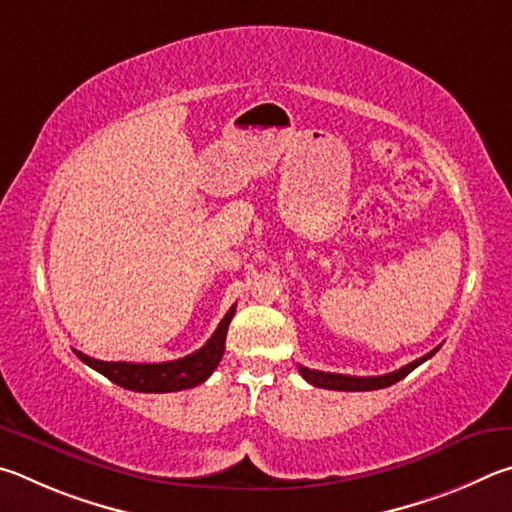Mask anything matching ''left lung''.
I'll use <instances>...</instances> for the list:
<instances>
[{
	"mask_svg": "<svg viewBox=\"0 0 512 512\" xmlns=\"http://www.w3.org/2000/svg\"><path fill=\"white\" fill-rule=\"evenodd\" d=\"M438 348L434 351H429L427 355L418 357L407 366H402V369L387 373V375H373V378H357V375H342V373H324V371H312L308 366H299V373L306 378L310 384H315L319 389H333V391H375V389H384V387H391V384L400 382L402 378H407V375L416 369V366L423 364L425 360H429Z\"/></svg>",
	"mask_w": 512,
	"mask_h": 512,
	"instance_id": "obj_1",
	"label": "left lung"
}]
</instances>
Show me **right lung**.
I'll return each instance as SVG.
<instances>
[{
    "instance_id": "1",
    "label": "right lung",
    "mask_w": 512,
    "mask_h": 512,
    "mask_svg": "<svg viewBox=\"0 0 512 512\" xmlns=\"http://www.w3.org/2000/svg\"><path fill=\"white\" fill-rule=\"evenodd\" d=\"M236 306H231L227 315L215 328L209 342H206L200 351L182 357V360L173 362H159V364H134V362H103L94 360L80 351H74L80 362L92 366L94 371L105 375L107 380L119 384L123 389L139 391V393H170L193 389L202 384L209 375L215 371L224 355V339H227V330L233 319Z\"/></svg>"
}]
</instances>
